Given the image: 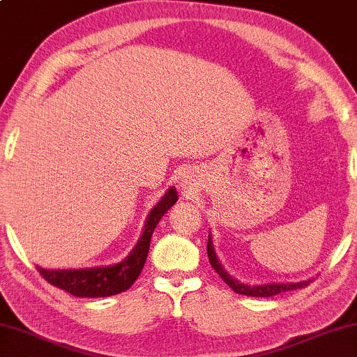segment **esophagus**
<instances>
[{
  "instance_id": "obj_1",
  "label": "esophagus",
  "mask_w": 357,
  "mask_h": 357,
  "mask_svg": "<svg viewBox=\"0 0 357 357\" xmlns=\"http://www.w3.org/2000/svg\"><path fill=\"white\" fill-rule=\"evenodd\" d=\"M185 184H188V179H185ZM190 184V183H189Z\"/></svg>"
}]
</instances>
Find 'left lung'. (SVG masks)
Returning <instances> with one entry per match:
<instances>
[{
    "label": "left lung",
    "instance_id": "1",
    "mask_svg": "<svg viewBox=\"0 0 357 357\" xmlns=\"http://www.w3.org/2000/svg\"><path fill=\"white\" fill-rule=\"evenodd\" d=\"M206 253H208V259L210 264L213 266V269L220 274V278L226 282L231 289L236 291L238 295H247V296H274L279 294H284V291L289 290H296V289H303V287L310 284L311 280H303V282H291V284H263V285H247L238 282L237 279H234L232 275L227 273V271L222 268L220 259H218L215 248H213V241L211 236H208V243H206Z\"/></svg>",
    "mask_w": 357,
    "mask_h": 357
}]
</instances>
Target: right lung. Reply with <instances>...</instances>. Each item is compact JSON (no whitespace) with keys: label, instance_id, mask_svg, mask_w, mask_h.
<instances>
[{"label":"right lung","instance_id":"1","mask_svg":"<svg viewBox=\"0 0 357 357\" xmlns=\"http://www.w3.org/2000/svg\"><path fill=\"white\" fill-rule=\"evenodd\" d=\"M176 189L169 188L163 199L149 213L144 232L132 252L121 263L88 269H43L38 266L40 274L51 285L79 298H100L121 294L130 289L141 274L151 247L152 232L165 213L176 204Z\"/></svg>","mask_w":357,"mask_h":357}]
</instances>
